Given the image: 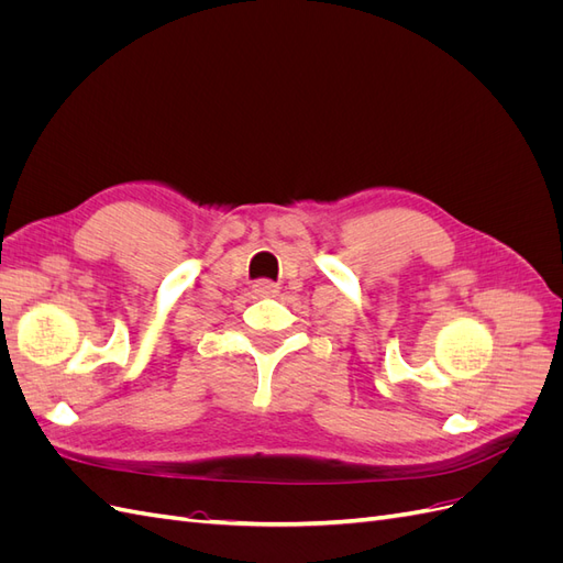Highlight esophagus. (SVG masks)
Listing matches in <instances>:
<instances>
[{
  "label": "esophagus",
  "mask_w": 563,
  "mask_h": 563,
  "mask_svg": "<svg viewBox=\"0 0 563 563\" xmlns=\"http://www.w3.org/2000/svg\"><path fill=\"white\" fill-rule=\"evenodd\" d=\"M253 294L255 296H263V298H269V296L277 294V286L269 284V282H255L253 284Z\"/></svg>",
  "instance_id": "1"
}]
</instances>
